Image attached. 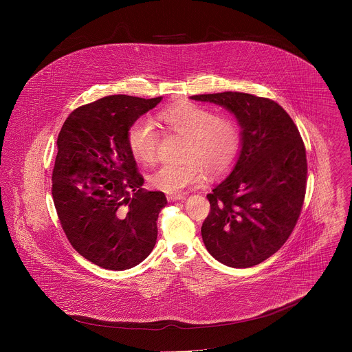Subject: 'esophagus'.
<instances>
[{
    "label": "esophagus",
    "mask_w": 352,
    "mask_h": 352,
    "mask_svg": "<svg viewBox=\"0 0 352 352\" xmlns=\"http://www.w3.org/2000/svg\"><path fill=\"white\" fill-rule=\"evenodd\" d=\"M166 198H168V201H177L184 199V195H182V194H168Z\"/></svg>",
    "instance_id": "34e87169"
}]
</instances>
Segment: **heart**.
<instances>
[{
    "instance_id": "1",
    "label": "heart",
    "mask_w": 352,
    "mask_h": 352,
    "mask_svg": "<svg viewBox=\"0 0 352 352\" xmlns=\"http://www.w3.org/2000/svg\"><path fill=\"white\" fill-rule=\"evenodd\" d=\"M160 120L168 132L187 137L182 165L165 164L151 171V187L177 194L186 187L199 184L204 168L218 175L232 166L240 151L241 135L237 122L198 104H182L164 109ZM128 148L141 164H153L160 148V134L148 118H137L126 133Z\"/></svg>"
}]
</instances>
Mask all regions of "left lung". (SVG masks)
Listing matches in <instances>:
<instances>
[{
  "instance_id": "obj_1",
  "label": "left lung",
  "mask_w": 352,
  "mask_h": 352,
  "mask_svg": "<svg viewBox=\"0 0 352 352\" xmlns=\"http://www.w3.org/2000/svg\"><path fill=\"white\" fill-rule=\"evenodd\" d=\"M234 113L241 149L232 171L207 194L201 237L210 254L232 268H250L278 251L293 232L306 192L301 134L276 101L243 92L194 95Z\"/></svg>"
}]
</instances>
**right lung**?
Returning a JSON list of instances; mask_svg holds the SVG:
<instances>
[{
	"label": "right lung",
	"instance_id": "add662e5",
	"mask_svg": "<svg viewBox=\"0 0 352 352\" xmlns=\"http://www.w3.org/2000/svg\"><path fill=\"white\" fill-rule=\"evenodd\" d=\"M161 100L105 96L72 111L58 135L51 188L58 218L75 251L101 268H133L155 245L168 201L141 187L126 133Z\"/></svg>",
	"mask_w": 352,
	"mask_h": 352
}]
</instances>
